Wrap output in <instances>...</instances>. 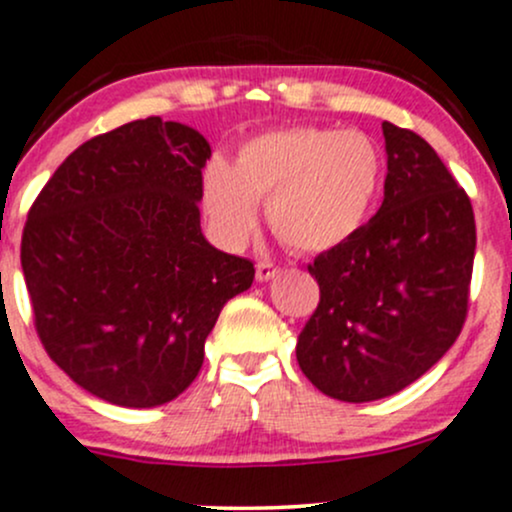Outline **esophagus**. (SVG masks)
<instances>
[{"mask_svg":"<svg viewBox=\"0 0 512 512\" xmlns=\"http://www.w3.org/2000/svg\"><path fill=\"white\" fill-rule=\"evenodd\" d=\"M282 272V267L279 265H274V262H270V260H262V262H257V282H270L272 277H277V274Z\"/></svg>","mask_w":512,"mask_h":512,"instance_id":"obj_1","label":"esophagus"}]
</instances>
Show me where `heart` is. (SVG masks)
<instances>
[{
  "label": "heart",
  "mask_w": 512,
  "mask_h": 512,
  "mask_svg": "<svg viewBox=\"0 0 512 512\" xmlns=\"http://www.w3.org/2000/svg\"><path fill=\"white\" fill-rule=\"evenodd\" d=\"M385 157L360 129L289 127L250 139L235 164L213 159L203 171V203L220 238L247 240L257 206L294 252H326L365 225L378 201Z\"/></svg>",
  "instance_id": "obj_1"
}]
</instances>
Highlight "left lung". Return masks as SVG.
Masks as SVG:
<instances>
[{"mask_svg": "<svg viewBox=\"0 0 512 512\" xmlns=\"http://www.w3.org/2000/svg\"><path fill=\"white\" fill-rule=\"evenodd\" d=\"M383 134V206L309 265L321 299L297 341L301 373L343 402L412 385L454 346L469 314V193L417 132L383 122Z\"/></svg>", "mask_w": 512, "mask_h": 512, "instance_id": "1", "label": "left lung"}]
</instances>
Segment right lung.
Returning <instances> with one entry per match:
<instances>
[{
  "label": "right lung",
  "mask_w": 512,
  "mask_h": 512,
  "mask_svg": "<svg viewBox=\"0 0 512 512\" xmlns=\"http://www.w3.org/2000/svg\"><path fill=\"white\" fill-rule=\"evenodd\" d=\"M211 144L161 117L80 144L46 181L21 270L48 358L90 395L157 407L196 380L225 301L255 267L203 238Z\"/></svg>",
  "instance_id": "add662e5"
}]
</instances>
